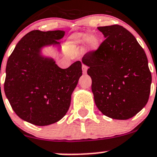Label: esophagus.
Here are the masks:
<instances>
[{"instance_id": "esophagus-1", "label": "esophagus", "mask_w": 157, "mask_h": 157, "mask_svg": "<svg viewBox=\"0 0 157 157\" xmlns=\"http://www.w3.org/2000/svg\"><path fill=\"white\" fill-rule=\"evenodd\" d=\"M87 67L85 65H82V72H83L84 74L87 73Z\"/></svg>"}]
</instances>
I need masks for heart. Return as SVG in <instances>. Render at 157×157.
Returning <instances> with one entry per match:
<instances>
[{"label": "heart", "mask_w": 157, "mask_h": 157, "mask_svg": "<svg viewBox=\"0 0 157 157\" xmlns=\"http://www.w3.org/2000/svg\"><path fill=\"white\" fill-rule=\"evenodd\" d=\"M71 43L75 46H79L83 42L85 43L86 49L87 52H95L99 47L98 40L94 35L85 34L83 33H76L70 38Z\"/></svg>", "instance_id": "1"}]
</instances>
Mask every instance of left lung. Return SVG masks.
<instances>
[{
  "mask_svg": "<svg viewBox=\"0 0 157 157\" xmlns=\"http://www.w3.org/2000/svg\"><path fill=\"white\" fill-rule=\"evenodd\" d=\"M105 40L97 51L87 53L82 63L92 79L94 102L104 115L127 120L146 105L152 82L144 49L120 25L98 27Z\"/></svg>",
  "mask_w": 157,
  "mask_h": 157,
  "instance_id": "left-lung-1",
  "label": "left lung"
}]
</instances>
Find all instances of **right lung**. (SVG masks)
I'll return each mask as SVG.
<instances>
[{
	"mask_svg": "<svg viewBox=\"0 0 157 157\" xmlns=\"http://www.w3.org/2000/svg\"><path fill=\"white\" fill-rule=\"evenodd\" d=\"M64 31H32L16 44L8 58L4 92L15 113L36 126L58 122L68 112L71 96L82 76V63L61 69L44 48L60 50Z\"/></svg>",
	"mask_w": 157,
	"mask_h": 157,
	"instance_id": "add662e5",
	"label": "right lung"
}]
</instances>
